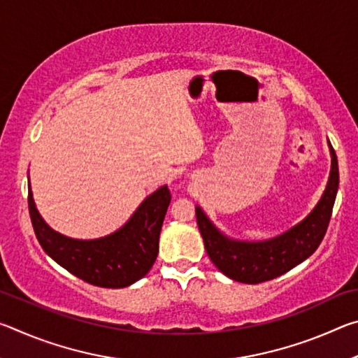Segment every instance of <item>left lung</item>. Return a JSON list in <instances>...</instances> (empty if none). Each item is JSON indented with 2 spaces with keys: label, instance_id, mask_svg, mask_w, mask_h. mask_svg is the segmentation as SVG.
I'll list each match as a JSON object with an SVG mask.
<instances>
[{
  "label": "left lung",
  "instance_id": "8db88e82",
  "mask_svg": "<svg viewBox=\"0 0 358 358\" xmlns=\"http://www.w3.org/2000/svg\"><path fill=\"white\" fill-rule=\"evenodd\" d=\"M330 151L331 171L322 199L305 220L280 237L259 243L229 240L210 222L201 207H196L205 250L217 270L234 281L259 284L284 275L317 250L329 227L339 183L338 159L331 145Z\"/></svg>",
  "mask_w": 358,
  "mask_h": 358
}]
</instances>
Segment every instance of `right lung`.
Masks as SVG:
<instances>
[{
	"mask_svg": "<svg viewBox=\"0 0 358 358\" xmlns=\"http://www.w3.org/2000/svg\"><path fill=\"white\" fill-rule=\"evenodd\" d=\"M171 199L167 186L159 187L123 227L98 240H72L52 230L36 210L31 189H28V208L42 250L57 264L93 286L120 289L138 281L153 266Z\"/></svg>",
	"mask_w": 358,
	"mask_h": 358,
	"instance_id": "add662e5",
	"label": "right lung"
}]
</instances>
